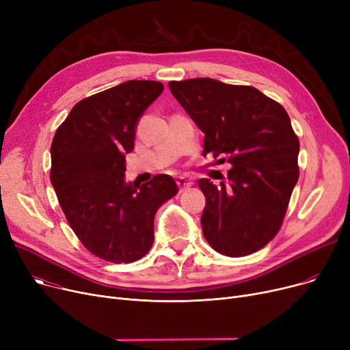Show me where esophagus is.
<instances>
[{
    "mask_svg": "<svg viewBox=\"0 0 350 350\" xmlns=\"http://www.w3.org/2000/svg\"><path fill=\"white\" fill-rule=\"evenodd\" d=\"M191 185H193L191 180H189L187 177H178V178H177V186H178L180 193L186 191Z\"/></svg>",
    "mask_w": 350,
    "mask_h": 350,
    "instance_id": "obj_1",
    "label": "esophagus"
}]
</instances>
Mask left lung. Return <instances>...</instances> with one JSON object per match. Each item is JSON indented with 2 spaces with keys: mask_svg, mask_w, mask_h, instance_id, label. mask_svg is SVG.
<instances>
[{
  "mask_svg": "<svg viewBox=\"0 0 350 350\" xmlns=\"http://www.w3.org/2000/svg\"><path fill=\"white\" fill-rule=\"evenodd\" d=\"M173 96L204 136V152L232 167L206 196L201 227L213 250L245 256L278 234L299 178V140L286 110L256 88L210 78L172 81Z\"/></svg>",
  "mask_w": 350,
  "mask_h": 350,
  "instance_id": "1",
  "label": "left lung"
}]
</instances>
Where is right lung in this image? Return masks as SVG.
Here are the masks:
<instances>
[{"mask_svg":"<svg viewBox=\"0 0 350 350\" xmlns=\"http://www.w3.org/2000/svg\"><path fill=\"white\" fill-rule=\"evenodd\" d=\"M164 89L156 81H127L79 100L51 144V183L72 231L95 256L135 262L154 241V215L177 194L176 181L157 174L124 183V154L135 146L140 115Z\"/></svg>","mask_w":350,"mask_h":350,"instance_id":"right-lung-1","label":"right lung"}]
</instances>
